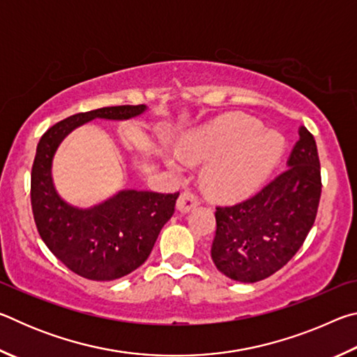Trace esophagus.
Wrapping results in <instances>:
<instances>
[{
    "label": "esophagus",
    "mask_w": 357,
    "mask_h": 357,
    "mask_svg": "<svg viewBox=\"0 0 357 357\" xmlns=\"http://www.w3.org/2000/svg\"><path fill=\"white\" fill-rule=\"evenodd\" d=\"M198 203L200 202H198V197L195 195V193L190 190H184L178 198L176 206L181 213H189V211L195 209L198 206Z\"/></svg>",
    "instance_id": "obj_1"
}]
</instances>
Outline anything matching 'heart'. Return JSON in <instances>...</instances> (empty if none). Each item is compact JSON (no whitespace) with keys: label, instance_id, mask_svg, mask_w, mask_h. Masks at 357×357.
I'll list each match as a JSON object with an SVG mask.
<instances>
[{"label":"heart","instance_id":"obj_1","mask_svg":"<svg viewBox=\"0 0 357 357\" xmlns=\"http://www.w3.org/2000/svg\"><path fill=\"white\" fill-rule=\"evenodd\" d=\"M283 151V137L263 129L261 121L244 113H228L181 143L187 160L213 159L204 168L208 190L223 200H238L261 185Z\"/></svg>","mask_w":357,"mask_h":357}]
</instances>
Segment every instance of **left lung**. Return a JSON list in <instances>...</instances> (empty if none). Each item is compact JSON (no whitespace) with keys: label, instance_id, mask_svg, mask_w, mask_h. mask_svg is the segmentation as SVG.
I'll list each match as a JSON object with an SVG mask.
<instances>
[{"label":"left lung","instance_id":"8db88e82","mask_svg":"<svg viewBox=\"0 0 357 357\" xmlns=\"http://www.w3.org/2000/svg\"><path fill=\"white\" fill-rule=\"evenodd\" d=\"M287 167L253 197L215 208L211 258L229 279L253 283L273 275L296 255L315 223L321 170L315 138L304 126Z\"/></svg>","mask_w":357,"mask_h":357}]
</instances>
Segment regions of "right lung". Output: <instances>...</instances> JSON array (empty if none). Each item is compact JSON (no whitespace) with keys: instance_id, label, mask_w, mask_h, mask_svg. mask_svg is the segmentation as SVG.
<instances>
[{"instance_id":"obj_1","label":"right lung","mask_w":357,"mask_h":357,"mask_svg":"<svg viewBox=\"0 0 357 357\" xmlns=\"http://www.w3.org/2000/svg\"><path fill=\"white\" fill-rule=\"evenodd\" d=\"M144 110L146 105H118L72 114L52 126L36 149L31 170L36 227L53 255L84 279L114 280L140 268L173 215L179 192L121 190L94 208L70 206L53 185V155L64 137L88 121L129 119Z\"/></svg>"}]
</instances>
